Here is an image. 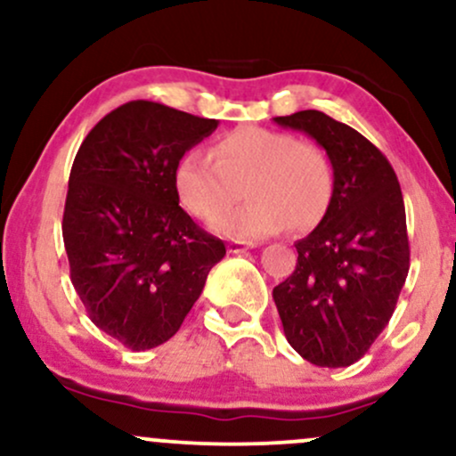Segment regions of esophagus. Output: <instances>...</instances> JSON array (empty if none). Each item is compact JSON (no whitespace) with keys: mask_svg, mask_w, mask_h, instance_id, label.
Here are the masks:
<instances>
[{"mask_svg":"<svg viewBox=\"0 0 456 456\" xmlns=\"http://www.w3.org/2000/svg\"><path fill=\"white\" fill-rule=\"evenodd\" d=\"M250 248H255V244L253 242H229L227 244V250L232 255H240V253H246V250H250Z\"/></svg>","mask_w":456,"mask_h":456,"instance_id":"obj_1","label":"esophagus"}]
</instances>
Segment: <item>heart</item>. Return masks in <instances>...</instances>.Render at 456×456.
<instances>
[{"instance_id":"heart-1","label":"heart","mask_w":456,"mask_h":456,"mask_svg":"<svg viewBox=\"0 0 456 456\" xmlns=\"http://www.w3.org/2000/svg\"><path fill=\"white\" fill-rule=\"evenodd\" d=\"M212 159L197 150L186 151L175 165L174 184L182 206L201 221L226 209L243 188L249 203L212 223L224 238H268L287 224L306 232L322 221L332 199L328 156L289 133L232 130L214 143Z\"/></svg>"}]
</instances>
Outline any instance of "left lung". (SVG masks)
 <instances>
[{
  "label": "left lung",
  "instance_id": "1",
  "mask_svg": "<svg viewBox=\"0 0 456 456\" xmlns=\"http://www.w3.org/2000/svg\"><path fill=\"white\" fill-rule=\"evenodd\" d=\"M326 150L332 199L297 240L294 274L274 287L287 341L317 366H349L388 326L410 272L405 206L386 156L358 130L322 111L274 118Z\"/></svg>",
  "mask_w": 456,
  "mask_h": 456
}]
</instances>
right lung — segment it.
Masks as SVG:
<instances>
[{
	"mask_svg": "<svg viewBox=\"0 0 456 456\" xmlns=\"http://www.w3.org/2000/svg\"><path fill=\"white\" fill-rule=\"evenodd\" d=\"M218 119L133 101L104 115L68 180L64 246L90 319L133 352L180 330L224 244L180 208L175 165Z\"/></svg>",
	"mask_w": 456,
	"mask_h": 456,
	"instance_id": "1",
	"label": "right lung"
}]
</instances>
